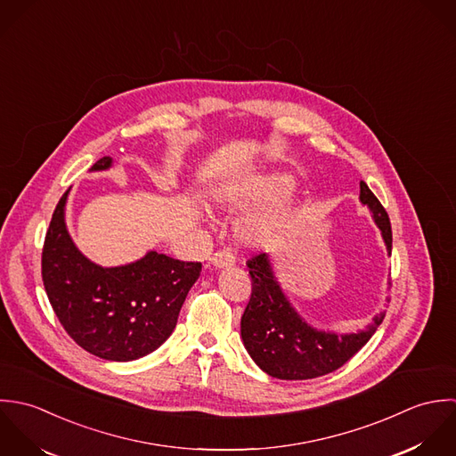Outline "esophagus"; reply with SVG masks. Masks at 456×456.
I'll list each match as a JSON object with an SVG mask.
<instances>
[{"label":"esophagus","instance_id":"34e87169","mask_svg":"<svg viewBox=\"0 0 456 456\" xmlns=\"http://www.w3.org/2000/svg\"><path fill=\"white\" fill-rule=\"evenodd\" d=\"M209 263H211V266H213V268L222 270V268H229V266H232V265L236 263V257L232 256V252H231V250L224 248V250L215 252V254L209 257Z\"/></svg>","mask_w":456,"mask_h":456}]
</instances>
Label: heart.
<instances>
[{
	"label": "heart",
	"mask_w": 456,
	"mask_h": 456,
	"mask_svg": "<svg viewBox=\"0 0 456 456\" xmlns=\"http://www.w3.org/2000/svg\"><path fill=\"white\" fill-rule=\"evenodd\" d=\"M294 183V176L287 171H265L218 184L211 199L227 209H245L271 200L238 224V238L256 247L273 241L290 224L296 213V200L290 193Z\"/></svg>",
	"instance_id": "1"
}]
</instances>
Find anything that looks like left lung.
<instances>
[{
  "label": "left lung",
  "instance_id": "8db88e82",
  "mask_svg": "<svg viewBox=\"0 0 456 456\" xmlns=\"http://www.w3.org/2000/svg\"><path fill=\"white\" fill-rule=\"evenodd\" d=\"M360 200L371 211L391 256L389 216L366 183H360ZM247 266L252 276V296L241 317V338L250 358L276 379L305 380L338 370L371 338L384 319V312L377 314L371 324L358 333L315 330L283 294L268 254L252 257Z\"/></svg>",
  "mask_w": 456,
  "mask_h": 456
}]
</instances>
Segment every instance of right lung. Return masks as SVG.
Here are the masks:
<instances>
[{
  "label": "right lung",
  "mask_w": 456,
  "mask_h": 456,
  "mask_svg": "<svg viewBox=\"0 0 456 456\" xmlns=\"http://www.w3.org/2000/svg\"><path fill=\"white\" fill-rule=\"evenodd\" d=\"M110 157L90 171H105ZM70 188L60 199L42 250V280L65 331L90 354L134 362L159 349L175 331L200 263H183L150 250L114 268L92 263L72 241L65 224Z\"/></svg>",
  "instance_id": "1"
}]
</instances>
